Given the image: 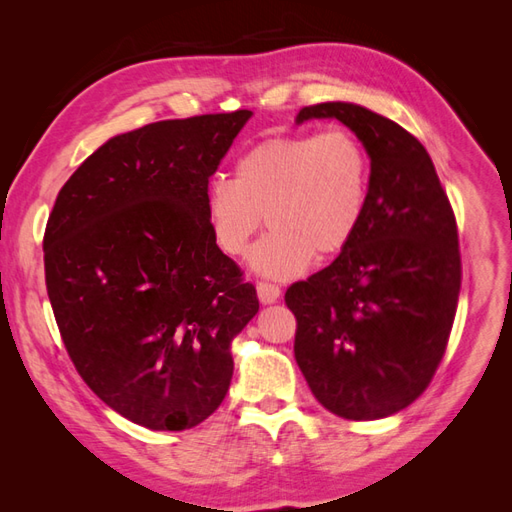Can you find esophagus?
<instances>
[{
    "label": "esophagus",
    "mask_w": 512,
    "mask_h": 512,
    "mask_svg": "<svg viewBox=\"0 0 512 512\" xmlns=\"http://www.w3.org/2000/svg\"><path fill=\"white\" fill-rule=\"evenodd\" d=\"M256 290H258V299H260V303H265V305L275 303L277 299H280V294H282L280 286H277V284H271V282H265V280H260V282L256 284Z\"/></svg>",
    "instance_id": "34e87169"
}]
</instances>
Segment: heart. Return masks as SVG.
<instances>
[{
  "label": "heart",
  "instance_id": "b5f03b06",
  "mask_svg": "<svg viewBox=\"0 0 512 512\" xmlns=\"http://www.w3.org/2000/svg\"><path fill=\"white\" fill-rule=\"evenodd\" d=\"M371 160L344 128L271 136L235 164V181L207 188L205 209L215 245L241 256L267 215L271 230L250 254L267 277L299 275L309 262L335 258L359 235L369 209Z\"/></svg>",
  "mask_w": 512,
  "mask_h": 512
}]
</instances>
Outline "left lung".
<instances>
[{
    "label": "left lung",
    "mask_w": 512,
    "mask_h": 512,
    "mask_svg": "<svg viewBox=\"0 0 512 512\" xmlns=\"http://www.w3.org/2000/svg\"><path fill=\"white\" fill-rule=\"evenodd\" d=\"M339 119L371 160L359 235L329 267L294 282V359L314 397L350 421H374L423 395L446 352L461 288L457 220L427 149L359 104L305 106Z\"/></svg>",
    "instance_id": "left-lung-1"
}]
</instances>
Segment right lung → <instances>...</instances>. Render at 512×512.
<instances>
[{"mask_svg": "<svg viewBox=\"0 0 512 512\" xmlns=\"http://www.w3.org/2000/svg\"><path fill=\"white\" fill-rule=\"evenodd\" d=\"M252 111L156 121L74 170L44 230V280L76 371L153 431L203 423L224 401L230 342L254 284L213 241L205 196Z\"/></svg>", "mask_w": 512, "mask_h": 512, "instance_id": "add662e5", "label": "right lung"}]
</instances>
